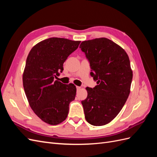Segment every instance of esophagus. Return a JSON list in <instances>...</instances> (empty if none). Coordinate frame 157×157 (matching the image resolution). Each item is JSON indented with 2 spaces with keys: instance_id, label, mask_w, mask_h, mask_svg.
Here are the masks:
<instances>
[{
  "instance_id": "esophagus-1",
  "label": "esophagus",
  "mask_w": 157,
  "mask_h": 157,
  "mask_svg": "<svg viewBox=\"0 0 157 157\" xmlns=\"http://www.w3.org/2000/svg\"><path fill=\"white\" fill-rule=\"evenodd\" d=\"M80 89H81V87H80V86H77V91H78V90H80Z\"/></svg>"
}]
</instances>
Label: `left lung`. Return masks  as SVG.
<instances>
[{
	"label": "left lung",
	"instance_id": "obj_1",
	"mask_svg": "<svg viewBox=\"0 0 157 157\" xmlns=\"http://www.w3.org/2000/svg\"><path fill=\"white\" fill-rule=\"evenodd\" d=\"M80 48L98 84L94 88H86L88 96L82 101L85 118L94 126L105 125L120 113L130 94L133 73L129 57L107 38L83 41Z\"/></svg>",
	"mask_w": 157,
	"mask_h": 157
}]
</instances>
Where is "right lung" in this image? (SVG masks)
<instances>
[{
    "mask_svg": "<svg viewBox=\"0 0 157 157\" xmlns=\"http://www.w3.org/2000/svg\"><path fill=\"white\" fill-rule=\"evenodd\" d=\"M80 41L52 37L33 47L27 58L23 85L32 110L40 119L57 125L67 117L69 103L77 88L56 80L63 70V63L77 50Z\"/></svg>",
    "mask_w": 157,
    "mask_h": 157,
    "instance_id": "1",
    "label": "right lung"
}]
</instances>
